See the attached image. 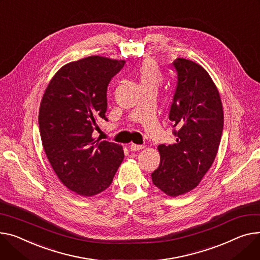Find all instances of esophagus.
<instances>
[{"label":"esophagus","mask_w":260,"mask_h":260,"mask_svg":"<svg viewBox=\"0 0 260 260\" xmlns=\"http://www.w3.org/2000/svg\"><path fill=\"white\" fill-rule=\"evenodd\" d=\"M144 148V145H139V144H134V143H132L131 145H129V149L131 150H133V151H137V150H141V149H143Z\"/></svg>","instance_id":"esophagus-1"}]
</instances>
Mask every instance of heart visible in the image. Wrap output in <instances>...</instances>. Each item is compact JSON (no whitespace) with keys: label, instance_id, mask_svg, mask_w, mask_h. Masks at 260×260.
<instances>
[{"label":"heart","instance_id":"obj_1","mask_svg":"<svg viewBox=\"0 0 260 260\" xmlns=\"http://www.w3.org/2000/svg\"><path fill=\"white\" fill-rule=\"evenodd\" d=\"M137 76L141 88L152 86L158 89L164 77L158 63L153 59H145L137 69Z\"/></svg>","mask_w":260,"mask_h":260}]
</instances>
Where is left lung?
<instances>
[{
	"label": "left lung",
	"instance_id": "left-lung-1",
	"mask_svg": "<svg viewBox=\"0 0 260 260\" xmlns=\"http://www.w3.org/2000/svg\"><path fill=\"white\" fill-rule=\"evenodd\" d=\"M178 85L169 119L178 132L177 142L159 145L160 165L152 183L168 197L194 189L213 164L223 126L219 92L205 69L189 59L174 61Z\"/></svg>",
	"mask_w": 260,
	"mask_h": 260
}]
</instances>
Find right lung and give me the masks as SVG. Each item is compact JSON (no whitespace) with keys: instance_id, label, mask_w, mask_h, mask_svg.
Instances as JSON below:
<instances>
[{"instance_id":"1","label":"right lung","mask_w":260,"mask_h":260,"mask_svg":"<svg viewBox=\"0 0 260 260\" xmlns=\"http://www.w3.org/2000/svg\"><path fill=\"white\" fill-rule=\"evenodd\" d=\"M125 60L92 55L62 66L43 95L39 124L47 158L59 181L94 197L112 184L124 159L121 145L93 137L106 118L107 89Z\"/></svg>"}]
</instances>
